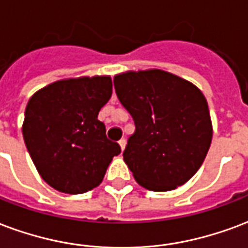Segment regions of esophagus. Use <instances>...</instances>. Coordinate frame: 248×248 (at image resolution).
<instances>
[{
    "label": "esophagus",
    "mask_w": 248,
    "mask_h": 248,
    "mask_svg": "<svg viewBox=\"0 0 248 248\" xmlns=\"http://www.w3.org/2000/svg\"><path fill=\"white\" fill-rule=\"evenodd\" d=\"M118 143H119V146H121V150H122V151H124V147H126V139L122 138V139H121V140H119Z\"/></svg>",
    "instance_id": "esophagus-1"
}]
</instances>
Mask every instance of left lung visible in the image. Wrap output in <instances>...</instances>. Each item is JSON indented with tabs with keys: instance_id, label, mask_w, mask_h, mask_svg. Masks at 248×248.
<instances>
[{
	"instance_id": "1",
	"label": "left lung",
	"mask_w": 248,
	"mask_h": 248,
	"mask_svg": "<svg viewBox=\"0 0 248 248\" xmlns=\"http://www.w3.org/2000/svg\"><path fill=\"white\" fill-rule=\"evenodd\" d=\"M114 88L135 124L124 151L134 179L154 192L185 184L212 143V121L201 91L161 69L117 75Z\"/></svg>"
}]
</instances>
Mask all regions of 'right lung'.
Returning a JSON list of instances; mask_svg holds the SVG:
<instances>
[{
    "mask_svg": "<svg viewBox=\"0 0 248 248\" xmlns=\"http://www.w3.org/2000/svg\"><path fill=\"white\" fill-rule=\"evenodd\" d=\"M111 91L109 76L68 78L49 84L29 101L23 139L39 175L54 189L69 194L92 190L121 154L97 119Z\"/></svg>",
    "mask_w": 248,
    "mask_h": 248,
    "instance_id": "1",
    "label": "right lung"
}]
</instances>
